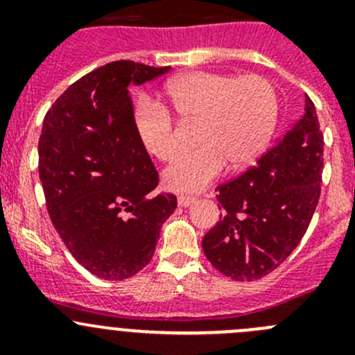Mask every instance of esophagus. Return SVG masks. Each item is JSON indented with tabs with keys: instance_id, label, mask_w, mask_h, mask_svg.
<instances>
[{
	"instance_id": "1",
	"label": "esophagus",
	"mask_w": 355,
	"mask_h": 355,
	"mask_svg": "<svg viewBox=\"0 0 355 355\" xmlns=\"http://www.w3.org/2000/svg\"><path fill=\"white\" fill-rule=\"evenodd\" d=\"M196 200H198V198H194V196L180 194V196H178V206L187 207V206H191V204H194Z\"/></svg>"
}]
</instances>
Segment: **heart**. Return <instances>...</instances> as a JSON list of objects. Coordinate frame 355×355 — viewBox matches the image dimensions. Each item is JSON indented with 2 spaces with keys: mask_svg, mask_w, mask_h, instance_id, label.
I'll use <instances>...</instances> for the list:
<instances>
[{
  "mask_svg": "<svg viewBox=\"0 0 355 355\" xmlns=\"http://www.w3.org/2000/svg\"><path fill=\"white\" fill-rule=\"evenodd\" d=\"M170 106L182 123H198V148L184 153L164 171V185L177 192H198L225 168L242 170L266 149L277 123L275 89L259 75L235 77L191 71L166 85ZM135 130L151 155L171 161L180 151V130L163 105L141 99Z\"/></svg>",
  "mask_w": 355,
  "mask_h": 355,
  "instance_id": "1",
  "label": "heart"
}]
</instances>
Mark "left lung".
Listing matches in <instances>:
<instances>
[{
  "label": "left lung",
  "mask_w": 355,
  "mask_h": 355,
  "mask_svg": "<svg viewBox=\"0 0 355 355\" xmlns=\"http://www.w3.org/2000/svg\"><path fill=\"white\" fill-rule=\"evenodd\" d=\"M323 132L306 94L302 116L241 177L218 185V221L202 239L207 261L235 282L277 270L302 241L323 180Z\"/></svg>",
  "instance_id": "8db88e82"
}]
</instances>
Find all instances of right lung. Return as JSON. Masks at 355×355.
<instances>
[{
	"mask_svg": "<svg viewBox=\"0 0 355 355\" xmlns=\"http://www.w3.org/2000/svg\"><path fill=\"white\" fill-rule=\"evenodd\" d=\"M120 60L89 71L51 105L39 137L46 207L71 256L103 280L137 275L155 254L173 194L135 130L130 87L166 73Z\"/></svg>",
	"mask_w": 355,
	"mask_h": 355,
	"instance_id": "right-lung-1",
	"label": "right lung"
}]
</instances>
